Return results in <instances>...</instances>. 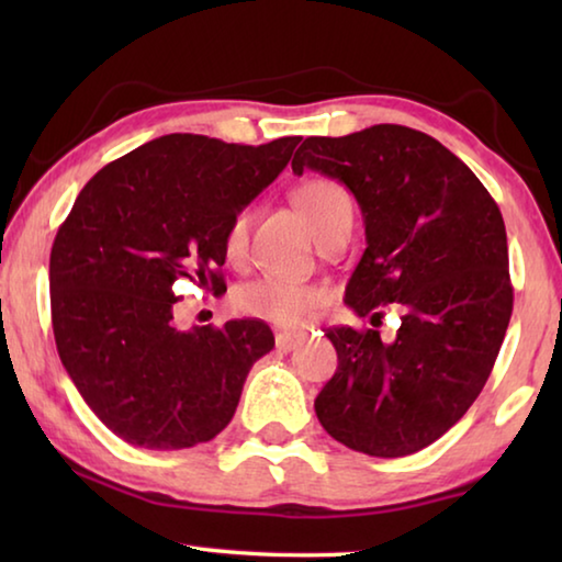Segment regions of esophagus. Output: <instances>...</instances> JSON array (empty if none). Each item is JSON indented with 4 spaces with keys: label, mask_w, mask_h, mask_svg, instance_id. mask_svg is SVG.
Listing matches in <instances>:
<instances>
[{
    "label": "esophagus",
    "mask_w": 562,
    "mask_h": 562,
    "mask_svg": "<svg viewBox=\"0 0 562 562\" xmlns=\"http://www.w3.org/2000/svg\"><path fill=\"white\" fill-rule=\"evenodd\" d=\"M302 341H304V335H288V331H280V335L274 337V347L280 351H292L297 349Z\"/></svg>",
    "instance_id": "obj_1"
}]
</instances>
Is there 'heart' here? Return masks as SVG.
<instances>
[{"instance_id": "b5f03b06", "label": "heart", "mask_w": 562, "mask_h": 562, "mask_svg": "<svg viewBox=\"0 0 562 562\" xmlns=\"http://www.w3.org/2000/svg\"><path fill=\"white\" fill-rule=\"evenodd\" d=\"M294 201L302 213L310 217L317 237L335 225L339 217L351 215L349 193L331 178H307L294 190ZM247 227H250V213L237 211L225 225L223 250L227 260H243L247 247ZM329 292L315 282H297L288 278L265 274L252 282L243 284L235 292L237 310L245 315L258 317L280 327H302L315 317V312L327 304Z\"/></svg>"}]
</instances>
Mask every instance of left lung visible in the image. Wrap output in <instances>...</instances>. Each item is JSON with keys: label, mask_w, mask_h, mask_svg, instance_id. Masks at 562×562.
I'll return each instance as SVG.
<instances>
[{"label": "left lung", "mask_w": 562, "mask_h": 562, "mask_svg": "<svg viewBox=\"0 0 562 562\" xmlns=\"http://www.w3.org/2000/svg\"><path fill=\"white\" fill-rule=\"evenodd\" d=\"M337 178L364 215L367 250L345 302L359 317L402 304L394 341L329 327L337 372L315 412L351 451L398 459L451 429L488 382L506 337L513 288L506 225L473 170L422 131L379 123L341 138H304L292 170Z\"/></svg>", "instance_id": "1"}]
</instances>
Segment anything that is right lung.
Listing matches in <instances>:
<instances>
[{
  "label": "right lung",
  "mask_w": 562,
  "mask_h": 562,
  "mask_svg": "<svg viewBox=\"0 0 562 562\" xmlns=\"http://www.w3.org/2000/svg\"><path fill=\"white\" fill-rule=\"evenodd\" d=\"M300 136L262 146L170 133L103 166L52 245L56 349L83 402L119 439L178 451L215 439L255 361L274 347L260 319L173 325V284L225 288L231 217L290 164Z\"/></svg>",
  "instance_id": "obj_1"
}]
</instances>
